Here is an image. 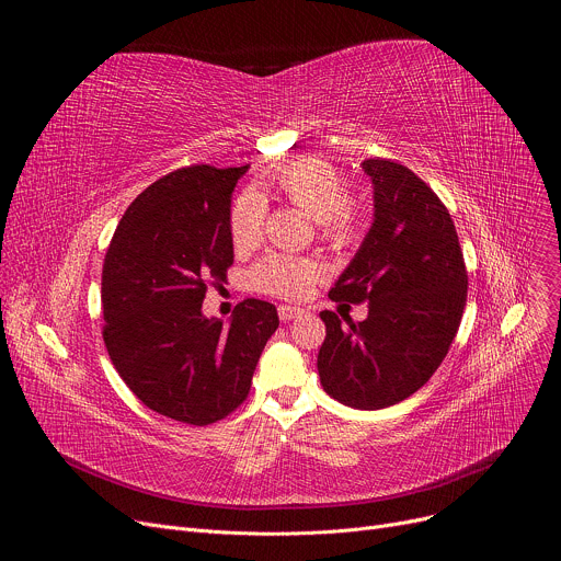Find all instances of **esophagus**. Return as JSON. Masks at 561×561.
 Instances as JSON below:
<instances>
[{"instance_id":"esophagus-1","label":"esophagus","mask_w":561,"mask_h":561,"mask_svg":"<svg viewBox=\"0 0 561 561\" xmlns=\"http://www.w3.org/2000/svg\"><path fill=\"white\" fill-rule=\"evenodd\" d=\"M277 312H279V319H282V322H290V319H297V317H301V314H304V308L282 304V306L277 308Z\"/></svg>"}]
</instances>
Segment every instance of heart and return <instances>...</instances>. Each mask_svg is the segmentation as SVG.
<instances>
[{
	"mask_svg": "<svg viewBox=\"0 0 561 561\" xmlns=\"http://www.w3.org/2000/svg\"><path fill=\"white\" fill-rule=\"evenodd\" d=\"M277 193L306 213L310 219L319 221L322 237L333 244H351L359 232V210L348 197L346 182L340 171L324 157H301L297 162L286 164L273 178ZM264 202L247 193L230 208V237L239 251L253 249L264 234ZM322 275L319 266L310 257L297 255H268L255 271L253 282L260 290L277 297H304L310 286Z\"/></svg>",
	"mask_w": 561,
	"mask_h": 561,
	"instance_id": "obj_1",
	"label": "heart"
}]
</instances>
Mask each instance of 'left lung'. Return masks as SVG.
I'll return each instance as SVG.
<instances>
[{"label":"left lung","instance_id":"obj_1","mask_svg":"<svg viewBox=\"0 0 561 561\" xmlns=\"http://www.w3.org/2000/svg\"><path fill=\"white\" fill-rule=\"evenodd\" d=\"M373 224L331 299L368 301L364 322L322 310L317 355L324 390L337 402L379 411L417 392L444 362L466 306L468 275L450 213L411 169L364 159Z\"/></svg>","mask_w":561,"mask_h":561}]
</instances>
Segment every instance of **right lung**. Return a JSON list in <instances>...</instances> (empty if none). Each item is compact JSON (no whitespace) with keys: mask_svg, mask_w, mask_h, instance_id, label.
I'll use <instances>...</instances> for the list:
<instances>
[{"mask_svg":"<svg viewBox=\"0 0 561 561\" xmlns=\"http://www.w3.org/2000/svg\"><path fill=\"white\" fill-rule=\"evenodd\" d=\"M251 167H188L150 184L124 213L104 260V344L141 402L206 426L244 402L260 355L279 327L262 299L234 306L228 327L206 317L208 284L232 264L230 202Z\"/></svg>","mask_w":561,"mask_h":561,"instance_id":"right-lung-1","label":"right lung"}]
</instances>
